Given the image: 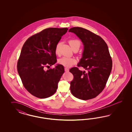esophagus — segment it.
<instances>
[{
    "label": "esophagus",
    "instance_id": "1",
    "mask_svg": "<svg viewBox=\"0 0 132 132\" xmlns=\"http://www.w3.org/2000/svg\"><path fill=\"white\" fill-rule=\"evenodd\" d=\"M64 70H65V72H68L69 71V69L67 68H65Z\"/></svg>",
    "mask_w": 132,
    "mask_h": 132
}]
</instances>
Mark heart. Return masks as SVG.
<instances>
[{"label":"heart","instance_id":"1","mask_svg":"<svg viewBox=\"0 0 132 132\" xmlns=\"http://www.w3.org/2000/svg\"><path fill=\"white\" fill-rule=\"evenodd\" d=\"M69 43L73 50L75 49H78L81 45V42L80 40L77 39H71L69 40ZM59 45L60 43L57 44L56 45L55 49V53L56 54H59ZM58 62L60 65H62L65 67H71L72 65L76 64V60L74 57H68L66 56L62 57L60 59Z\"/></svg>","mask_w":132,"mask_h":132}]
</instances>
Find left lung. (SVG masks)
I'll return each mask as SVG.
<instances>
[{"label":"left lung","instance_id":"obj_1","mask_svg":"<svg viewBox=\"0 0 132 132\" xmlns=\"http://www.w3.org/2000/svg\"><path fill=\"white\" fill-rule=\"evenodd\" d=\"M69 32L76 34L82 42L84 51L77 66L70 70L73 76L70 82L72 94L83 100L98 96L105 87L111 72L112 60L108 45L100 36L80 27L70 28Z\"/></svg>","mask_w":132,"mask_h":132}]
</instances>
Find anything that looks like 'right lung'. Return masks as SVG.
Returning a JSON list of instances; mask_svg holds the SVG:
<instances>
[{"instance_id": "1", "label": "right lung", "mask_w": 132, "mask_h": 132, "mask_svg": "<svg viewBox=\"0 0 132 132\" xmlns=\"http://www.w3.org/2000/svg\"><path fill=\"white\" fill-rule=\"evenodd\" d=\"M67 28H46L29 37L24 43L17 62V71L25 88L39 98L52 96L64 72L63 65L45 68L56 62V45Z\"/></svg>"}]
</instances>
